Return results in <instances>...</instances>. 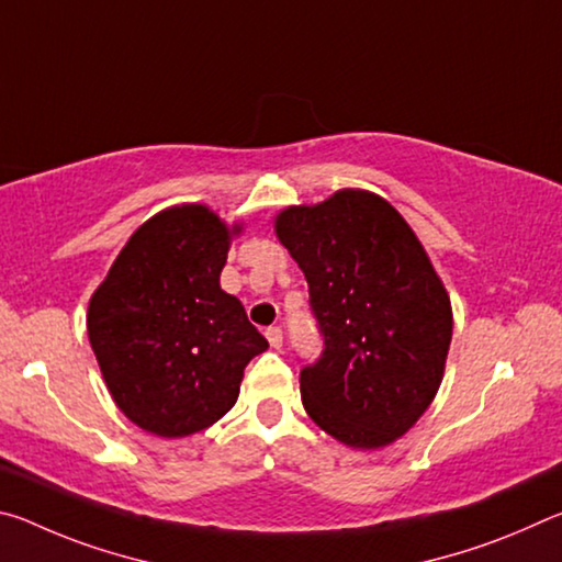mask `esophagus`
<instances>
[{
	"label": "esophagus",
	"instance_id": "34e87169",
	"mask_svg": "<svg viewBox=\"0 0 562 562\" xmlns=\"http://www.w3.org/2000/svg\"><path fill=\"white\" fill-rule=\"evenodd\" d=\"M265 337H268L272 349H280L282 347V329L280 327H270L268 331H265Z\"/></svg>",
	"mask_w": 562,
	"mask_h": 562
}]
</instances>
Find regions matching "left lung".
I'll return each mask as SVG.
<instances>
[{"label":"left lung","instance_id":"8db88e82","mask_svg":"<svg viewBox=\"0 0 562 562\" xmlns=\"http://www.w3.org/2000/svg\"><path fill=\"white\" fill-rule=\"evenodd\" d=\"M310 284L325 351L300 374L304 412L351 449H384L439 392L451 297L422 240L382 195L341 188L274 215Z\"/></svg>","mask_w":562,"mask_h":562}]
</instances>
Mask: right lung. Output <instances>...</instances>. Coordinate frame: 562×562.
Here are the masks:
<instances>
[{
	"label": "right lung",
	"mask_w": 562,
	"mask_h": 562,
	"mask_svg": "<svg viewBox=\"0 0 562 562\" xmlns=\"http://www.w3.org/2000/svg\"><path fill=\"white\" fill-rule=\"evenodd\" d=\"M227 225L203 203L170 205L138 227L93 290L87 329L123 416L160 439H183L237 402L247 361L268 349L243 302L221 288Z\"/></svg>",
	"instance_id": "right-lung-1"
}]
</instances>
